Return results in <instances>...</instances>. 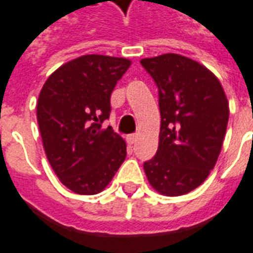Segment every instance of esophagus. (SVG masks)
<instances>
[{
	"instance_id": "esophagus-1",
	"label": "esophagus",
	"mask_w": 253,
	"mask_h": 253,
	"mask_svg": "<svg viewBox=\"0 0 253 253\" xmlns=\"http://www.w3.org/2000/svg\"><path fill=\"white\" fill-rule=\"evenodd\" d=\"M136 139H137V136L136 134H129V136H126V141H128V144H134L136 143Z\"/></svg>"
}]
</instances>
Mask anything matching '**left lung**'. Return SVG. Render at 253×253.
Wrapping results in <instances>:
<instances>
[{"label":"left lung","instance_id":"left-lung-1","mask_svg":"<svg viewBox=\"0 0 253 253\" xmlns=\"http://www.w3.org/2000/svg\"><path fill=\"white\" fill-rule=\"evenodd\" d=\"M159 91L160 133L156 155L144 163L160 194H187L208 178L221 152L229 119L220 81L208 68L178 53L143 59Z\"/></svg>","mask_w":253,"mask_h":253}]
</instances>
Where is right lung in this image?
Masks as SVG:
<instances>
[{
  "instance_id": "1",
  "label": "right lung",
  "mask_w": 253,
  "mask_h": 253,
  "mask_svg": "<svg viewBox=\"0 0 253 253\" xmlns=\"http://www.w3.org/2000/svg\"><path fill=\"white\" fill-rule=\"evenodd\" d=\"M130 60L84 55L60 66L45 81L38 101L44 151L60 182L74 193L97 194L126 156V144L112 126L110 95Z\"/></svg>"
}]
</instances>
